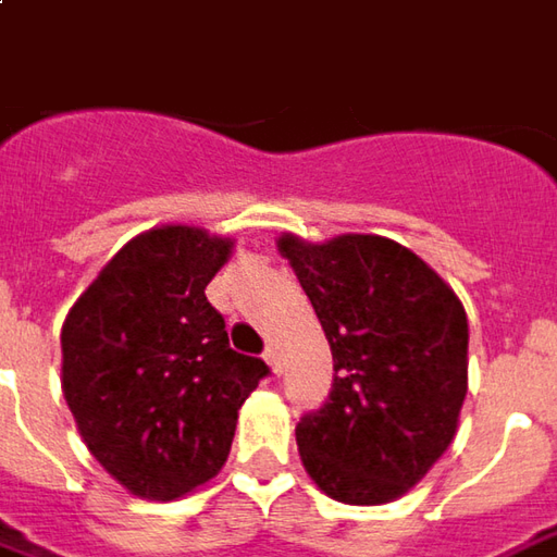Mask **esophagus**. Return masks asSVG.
<instances>
[{
	"label": "esophagus",
	"instance_id": "esophagus-1",
	"mask_svg": "<svg viewBox=\"0 0 557 557\" xmlns=\"http://www.w3.org/2000/svg\"><path fill=\"white\" fill-rule=\"evenodd\" d=\"M263 358H267V364L272 368V374H282V352H278V346H270Z\"/></svg>",
	"mask_w": 557,
	"mask_h": 557
}]
</instances>
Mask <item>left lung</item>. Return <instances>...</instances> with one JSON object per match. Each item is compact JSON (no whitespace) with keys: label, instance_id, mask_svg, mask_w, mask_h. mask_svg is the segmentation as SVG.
Returning a JSON list of instances; mask_svg holds the SVG:
<instances>
[{"label":"left lung","instance_id":"left-lung-1","mask_svg":"<svg viewBox=\"0 0 557 557\" xmlns=\"http://www.w3.org/2000/svg\"><path fill=\"white\" fill-rule=\"evenodd\" d=\"M334 356V386L297 423L309 479L349 506L408 494L450 447L469 389L460 297L405 245L346 233L278 238Z\"/></svg>","mask_w":557,"mask_h":557}]
</instances>
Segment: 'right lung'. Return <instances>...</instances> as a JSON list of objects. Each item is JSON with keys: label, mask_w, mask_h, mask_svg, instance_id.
Instances as JSON below:
<instances>
[{"label": "right lung", "mask_w": 557, "mask_h": 557, "mask_svg": "<svg viewBox=\"0 0 557 557\" xmlns=\"http://www.w3.org/2000/svg\"><path fill=\"white\" fill-rule=\"evenodd\" d=\"M233 238L156 226L131 238L78 297L61 331V386L78 435L125 491L177 499L230 457L267 361L230 349L205 287Z\"/></svg>", "instance_id": "add662e5"}]
</instances>
